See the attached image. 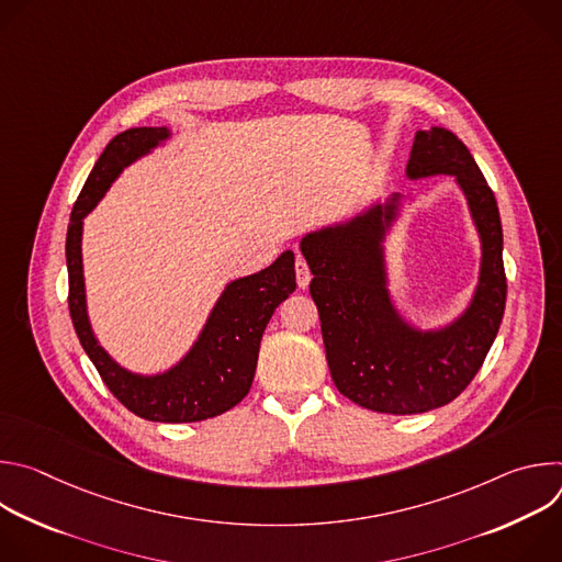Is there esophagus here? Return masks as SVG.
<instances>
[{"label": "esophagus", "mask_w": 562, "mask_h": 562, "mask_svg": "<svg viewBox=\"0 0 562 562\" xmlns=\"http://www.w3.org/2000/svg\"><path fill=\"white\" fill-rule=\"evenodd\" d=\"M295 278H297V286L300 289H306L308 282H311V271H308V265L302 256L295 258Z\"/></svg>", "instance_id": "1"}]
</instances>
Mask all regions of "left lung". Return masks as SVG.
<instances>
[{"mask_svg":"<svg viewBox=\"0 0 562 562\" xmlns=\"http://www.w3.org/2000/svg\"><path fill=\"white\" fill-rule=\"evenodd\" d=\"M407 176H453L483 243L473 300L449 327L414 329L391 302L382 243L397 215V193L300 243L338 391L364 409L393 416L438 409L467 389L496 340L507 300L498 204L469 148L447 128L418 131Z\"/></svg>","mask_w":562,"mask_h":562,"instance_id":"left-lung-1","label":"left lung"}]
</instances>
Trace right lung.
<instances>
[{
    "label": "right lung",
    "mask_w": 562,
    "mask_h": 562,
    "mask_svg": "<svg viewBox=\"0 0 562 562\" xmlns=\"http://www.w3.org/2000/svg\"><path fill=\"white\" fill-rule=\"evenodd\" d=\"M171 137L169 128H128L115 135L95 162L70 213L66 233L68 311L75 334L100 378L135 416L153 423H200L215 418L243 400L254 382L260 340L273 311L295 291L293 251H284L260 273L233 280L193 349L169 371L139 375L122 369L93 336L87 315L82 271V222L102 200L124 167Z\"/></svg>",
    "instance_id": "add662e5"
}]
</instances>
